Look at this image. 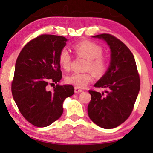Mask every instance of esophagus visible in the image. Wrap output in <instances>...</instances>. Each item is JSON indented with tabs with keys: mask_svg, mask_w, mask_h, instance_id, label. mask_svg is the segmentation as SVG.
<instances>
[{
	"mask_svg": "<svg viewBox=\"0 0 153 153\" xmlns=\"http://www.w3.org/2000/svg\"><path fill=\"white\" fill-rule=\"evenodd\" d=\"M82 89H79L78 88H77V87H75V94H79V93H81V92H82Z\"/></svg>",
	"mask_w": 153,
	"mask_h": 153,
	"instance_id": "1",
	"label": "esophagus"
}]
</instances>
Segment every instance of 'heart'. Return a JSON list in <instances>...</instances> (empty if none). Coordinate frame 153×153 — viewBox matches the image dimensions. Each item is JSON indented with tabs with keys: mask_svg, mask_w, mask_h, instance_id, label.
I'll use <instances>...</instances> for the list:
<instances>
[{
	"mask_svg": "<svg viewBox=\"0 0 153 153\" xmlns=\"http://www.w3.org/2000/svg\"><path fill=\"white\" fill-rule=\"evenodd\" d=\"M75 53L79 57L88 59L85 67L86 71H91L96 76H102L106 73L109 66V59L103 55V49L99 44L92 41H82L73 45ZM59 63L63 69L68 70L71 67L72 57L66 49L60 51L58 57ZM93 79L91 72L85 73H73L65 78L68 84L77 88H84Z\"/></svg>",
	"mask_w": 153,
	"mask_h": 153,
	"instance_id": "obj_1",
	"label": "heart"
}]
</instances>
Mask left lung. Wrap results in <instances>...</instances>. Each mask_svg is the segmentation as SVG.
<instances>
[{
  "mask_svg": "<svg viewBox=\"0 0 153 153\" xmlns=\"http://www.w3.org/2000/svg\"><path fill=\"white\" fill-rule=\"evenodd\" d=\"M110 47L111 63L106 74L94 85L104 93L89 90L88 113L91 120L104 129L118 127L129 118L140 88V79L133 54L121 40L109 34L96 35Z\"/></svg>",
  "mask_w": 153,
  "mask_h": 153,
  "instance_id": "left-lung-1",
  "label": "left lung"
}]
</instances>
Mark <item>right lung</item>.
Masks as SVG:
<instances>
[{"instance_id": "obj_1", "label": "right lung", "mask_w": 153, "mask_h": 153, "mask_svg": "<svg viewBox=\"0 0 153 153\" xmlns=\"http://www.w3.org/2000/svg\"><path fill=\"white\" fill-rule=\"evenodd\" d=\"M64 36L41 34L23 47L16 59L11 92L19 111L29 123L45 127L62 114L63 101L73 96L71 85H60L58 57L66 45ZM56 83L53 91L46 86Z\"/></svg>"}]
</instances>
